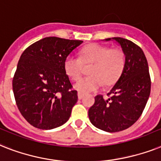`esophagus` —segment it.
<instances>
[{
	"label": "esophagus",
	"instance_id": "obj_1",
	"mask_svg": "<svg viewBox=\"0 0 161 161\" xmlns=\"http://www.w3.org/2000/svg\"><path fill=\"white\" fill-rule=\"evenodd\" d=\"M83 96H84V93H83V92H78V99H79V100L83 98Z\"/></svg>",
	"mask_w": 161,
	"mask_h": 161
}]
</instances>
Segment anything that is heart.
Segmentation results:
<instances>
[{
    "mask_svg": "<svg viewBox=\"0 0 161 161\" xmlns=\"http://www.w3.org/2000/svg\"><path fill=\"white\" fill-rule=\"evenodd\" d=\"M126 55L121 48H110L92 43L80 50V58L68 55L64 60V69L71 79L78 80L84 73V66H89V76L78 81L75 87L78 91H96L103 85L110 87L117 83L124 70Z\"/></svg>",
    "mask_w": 161,
    "mask_h": 161,
    "instance_id": "1",
    "label": "heart"
}]
</instances>
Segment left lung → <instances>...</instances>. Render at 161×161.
<instances>
[{
	"label": "left lung",
	"instance_id": "obj_1",
	"mask_svg": "<svg viewBox=\"0 0 161 161\" xmlns=\"http://www.w3.org/2000/svg\"><path fill=\"white\" fill-rule=\"evenodd\" d=\"M112 39L121 44L125 53V68L108 93V99L103 98V95L95 97L88 117L96 127L108 132H117L132 126L141 117L151 93V81L143 50L126 39Z\"/></svg>",
	"mask_w": 161,
	"mask_h": 161
}]
</instances>
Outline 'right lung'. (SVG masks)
<instances>
[{"instance_id":"obj_1","label":"right lung","mask_w":161,"mask_h":161,"mask_svg":"<svg viewBox=\"0 0 161 161\" xmlns=\"http://www.w3.org/2000/svg\"><path fill=\"white\" fill-rule=\"evenodd\" d=\"M82 40L46 37L26 48L12 80L17 108L26 121L42 130L62 126L78 101L64 60Z\"/></svg>"}]
</instances>
